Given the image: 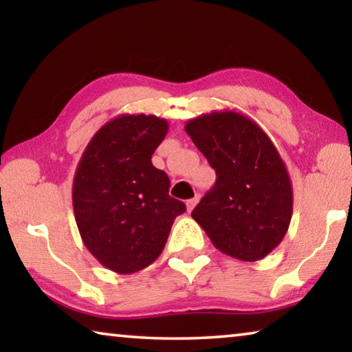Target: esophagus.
<instances>
[{"mask_svg":"<svg viewBox=\"0 0 352 352\" xmlns=\"http://www.w3.org/2000/svg\"><path fill=\"white\" fill-rule=\"evenodd\" d=\"M199 204V197H194V199H189L188 201H186V208H188V211L190 212L195 208V205Z\"/></svg>","mask_w":352,"mask_h":352,"instance_id":"obj_1","label":"esophagus"}]
</instances>
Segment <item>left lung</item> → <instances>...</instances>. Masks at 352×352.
I'll return each instance as SVG.
<instances>
[{"label":"left lung","mask_w":352,"mask_h":352,"mask_svg":"<svg viewBox=\"0 0 352 352\" xmlns=\"http://www.w3.org/2000/svg\"><path fill=\"white\" fill-rule=\"evenodd\" d=\"M184 130L217 175L192 219L231 258H265L284 239L294 208L290 177L275 144L233 110L190 119Z\"/></svg>","instance_id":"1"}]
</instances>
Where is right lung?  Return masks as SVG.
Listing matches in <instances>:
<instances>
[{"label": "right lung", "instance_id": "obj_1", "mask_svg": "<svg viewBox=\"0 0 352 352\" xmlns=\"http://www.w3.org/2000/svg\"><path fill=\"white\" fill-rule=\"evenodd\" d=\"M153 115H121L100 127L73 182V208L83 243L119 275L146 269L162 254L170 226L186 211L169 195V177L152 164L168 133Z\"/></svg>", "mask_w": 352, "mask_h": 352}]
</instances>
